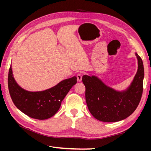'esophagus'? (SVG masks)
<instances>
[{"mask_svg":"<svg viewBox=\"0 0 151 151\" xmlns=\"http://www.w3.org/2000/svg\"><path fill=\"white\" fill-rule=\"evenodd\" d=\"M76 77H77V81L81 82L82 81V75L81 74H78V75H76Z\"/></svg>","mask_w":151,"mask_h":151,"instance_id":"esophagus-1","label":"esophagus"}]
</instances>
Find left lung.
<instances>
[{"label": "left lung", "mask_w": 151, "mask_h": 151, "mask_svg": "<svg viewBox=\"0 0 151 151\" xmlns=\"http://www.w3.org/2000/svg\"><path fill=\"white\" fill-rule=\"evenodd\" d=\"M138 70L126 90L117 91L106 86L95 76L84 75L85 99L88 109L94 118L103 122H117L132 114L140 103L143 91L144 66L137 53Z\"/></svg>", "instance_id": "left-lung-1"}]
</instances>
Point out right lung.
<instances>
[{
  "instance_id": "obj_1",
  "label": "right lung",
  "mask_w": 151,
  "mask_h": 151,
  "mask_svg": "<svg viewBox=\"0 0 151 151\" xmlns=\"http://www.w3.org/2000/svg\"><path fill=\"white\" fill-rule=\"evenodd\" d=\"M76 76L63 80L53 87L42 91L30 92L18 85L9 68L8 86L14 105L20 111L32 119L45 120L57 113L64 98L76 83Z\"/></svg>"
}]
</instances>
